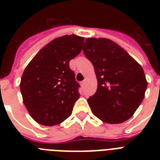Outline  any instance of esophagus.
<instances>
[{"instance_id":"esophagus-1","label":"esophagus","mask_w":160,"mask_h":160,"mask_svg":"<svg viewBox=\"0 0 160 160\" xmlns=\"http://www.w3.org/2000/svg\"><path fill=\"white\" fill-rule=\"evenodd\" d=\"M85 80H83V81H81V82H80V85H81V86H82V87H84V86H85Z\"/></svg>"}]
</instances>
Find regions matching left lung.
I'll return each instance as SVG.
<instances>
[{
  "label": "left lung",
  "instance_id": "left-lung-1",
  "mask_svg": "<svg viewBox=\"0 0 160 160\" xmlns=\"http://www.w3.org/2000/svg\"><path fill=\"white\" fill-rule=\"evenodd\" d=\"M83 52L98 80L96 92L87 100L93 114L109 124L128 120L144 100L148 83L143 68L109 39H86Z\"/></svg>",
  "mask_w": 160,
  "mask_h": 160
}]
</instances>
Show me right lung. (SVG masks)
<instances>
[{"label":"right lung","mask_w":160,"mask_h":160,"mask_svg":"<svg viewBox=\"0 0 160 160\" xmlns=\"http://www.w3.org/2000/svg\"><path fill=\"white\" fill-rule=\"evenodd\" d=\"M84 41L75 35L55 39L25 69L20 85L24 105L39 124L56 125L72 113L80 84L69 63L80 53Z\"/></svg>","instance_id":"right-lung-1"}]
</instances>
